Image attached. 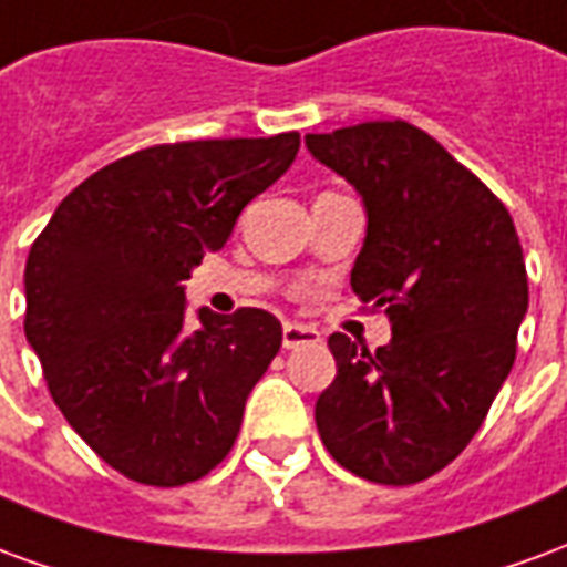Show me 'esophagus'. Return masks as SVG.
I'll list each match as a JSON object with an SVG mask.
<instances>
[{
	"label": "esophagus",
	"instance_id": "esophagus-1",
	"mask_svg": "<svg viewBox=\"0 0 567 567\" xmlns=\"http://www.w3.org/2000/svg\"><path fill=\"white\" fill-rule=\"evenodd\" d=\"M321 337L316 328H307V324H285L282 328V346L285 349H297V346H316Z\"/></svg>",
	"mask_w": 567,
	"mask_h": 567
}]
</instances>
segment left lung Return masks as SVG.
Here are the masks:
<instances>
[{"instance_id": "1", "label": "left lung", "mask_w": 567, "mask_h": 567, "mask_svg": "<svg viewBox=\"0 0 567 567\" xmlns=\"http://www.w3.org/2000/svg\"><path fill=\"white\" fill-rule=\"evenodd\" d=\"M307 148L368 206L352 291L392 321L377 352L331 333L321 443L361 480L413 486L462 455L511 373L528 309L523 246L507 206L406 121L309 133Z\"/></svg>"}]
</instances>
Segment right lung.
I'll return each instance as SVG.
<instances>
[{
    "label": "right lung",
    "mask_w": 567,
    "mask_h": 567,
    "mask_svg": "<svg viewBox=\"0 0 567 567\" xmlns=\"http://www.w3.org/2000/svg\"><path fill=\"white\" fill-rule=\"evenodd\" d=\"M297 148L291 130L133 151L84 178L35 236L27 340L60 413L127 480L185 486L234 450L282 324L267 309H199L187 333L182 282Z\"/></svg>",
    "instance_id": "add662e5"
}]
</instances>
